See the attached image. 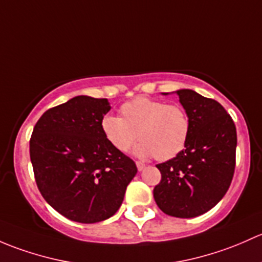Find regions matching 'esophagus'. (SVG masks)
Returning <instances> with one entry per match:
<instances>
[{
	"label": "esophagus",
	"mask_w": 262,
	"mask_h": 262,
	"mask_svg": "<svg viewBox=\"0 0 262 262\" xmlns=\"http://www.w3.org/2000/svg\"><path fill=\"white\" fill-rule=\"evenodd\" d=\"M136 166H137V169H139V171H142L146 165H145L144 163H141V161H136Z\"/></svg>",
	"instance_id": "1"
}]
</instances>
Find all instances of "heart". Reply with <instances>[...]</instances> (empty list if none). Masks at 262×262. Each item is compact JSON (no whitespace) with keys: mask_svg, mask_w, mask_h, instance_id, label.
Wrapping results in <instances>:
<instances>
[{"mask_svg":"<svg viewBox=\"0 0 262 262\" xmlns=\"http://www.w3.org/2000/svg\"><path fill=\"white\" fill-rule=\"evenodd\" d=\"M121 116H104L101 130L115 150L126 152L136 137L140 144L135 155L149 158L155 155L165 161L184 150L190 131V121L184 108L166 104L149 97H136L121 106Z\"/></svg>","mask_w":262,"mask_h":262,"instance_id":"heart-1","label":"heart"}]
</instances>
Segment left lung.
Masks as SVG:
<instances>
[{
    "mask_svg": "<svg viewBox=\"0 0 262 262\" xmlns=\"http://www.w3.org/2000/svg\"><path fill=\"white\" fill-rule=\"evenodd\" d=\"M175 93L189 117V137L182 152L156 165L161 180L154 188V198L165 214L193 218L212 209L230 188L236 165V126L214 99L191 90Z\"/></svg>",
    "mask_w": 262,
    "mask_h": 262,
    "instance_id": "obj_1",
    "label": "left lung"
}]
</instances>
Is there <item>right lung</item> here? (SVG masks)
Returning <instances> with one entry per match:
<instances>
[{
    "label": "right lung",
    "mask_w": 262,
    "mask_h": 262,
    "mask_svg": "<svg viewBox=\"0 0 262 262\" xmlns=\"http://www.w3.org/2000/svg\"><path fill=\"white\" fill-rule=\"evenodd\" d=\"M108 99L77 96L48 110L35 125L30 159L45 201L68 220L96 223L121 207L136 164L104 139Z\"/></svg>",
    "instance_id": "add662e5"
}]
</instances>
